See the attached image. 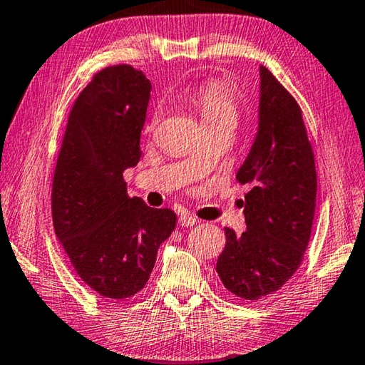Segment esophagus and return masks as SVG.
Instances as JSON below:
<instances>
[{
    "label": "esophagus",
    "mask_w": 365,
    "mask_h": 365,
    "mask_svg": "<svg viewBox=\"0 0 365 365\" xmlns=\"http://www.w3.org/2000/svg\"><path fill=\"white\" fill-rule=\"evenodd\" d=\"M178 222H179V226H181V227H192V226L197 225V218H195V216H192V215L184 213V215L179 216V221Z\"/></svg>",
    "instance_id": "obj_1"
}]
</instances>
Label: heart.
I'll list each match as a JSON object with an SVG mask.
<instances>
[{
  "mask_svg": "<svg viewBox=\"0 0 365 365\" xmlns=\"http://www.w3.org/2000/svg\"><path fill=\"white\" fill-rule=\"evenodd\" d=\"M190 102L199 110L203 123H218V121H237L239 102L231 85L222 80H208L195 89L190 96ZM158 121V113L153 115L152 126Z\"/></svg>",
  "mask_w": 365,
  "mask_h": 365,
  "instance_id": "b5f03b06",
  "label": "heart"
}]
</instances>
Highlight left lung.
Listing matches in <instances>:
<instances>
[{"instance_id": "1", "label": "left lung", "mask_w": 365, "mask_h": 365, "mask_svg": "<svg viewBox=\"0 0 365 365\" xmlns=\"http://www.w3.org/2000/svg\"><path fill=\"white\" fill-rule=\"evenodd\" d=\"M261 72L259 130L235 179L245 195L247 229L226 227L216 263L222 285L257 302L282 289L302 264L316 212L314 152L302 107L266 67Z\"/></svg>"}]
</instances>
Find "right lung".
I'll return each instance as SVG.
<instances>
[{
    "label": "right lung",
    "mask_w": 365,
    "mask_h": 365,
    "mask_svg": "<svg viewBox=\"0 0 365 365\" xmlns=\"http://www.w3.org/2000/svg\"><path fill=\"white\" fill-rule=\"evenodd\" d=\"M150 88L128 63L94 73L70 110L54 168L57 239L78 277L107 299L144 289L160 244L176 226L173 210L131 199L123 179L140 158Z\"/></svg>",
    "instance_id": "right-lung-1"
}]
</instances>
